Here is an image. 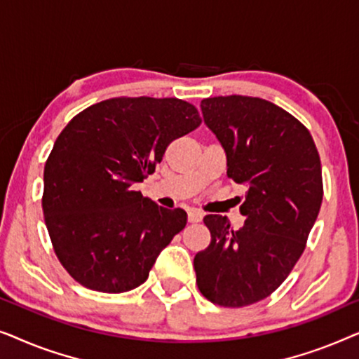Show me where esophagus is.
Returning <instances> with one entry per match:
<instances>
[{"mask_svg": "<svg viewBox=\"0 0 359 359\" xmlns=\"http://www.w3.org/2000/svg\"><path fill=\"white\" fill-rule=\"evenodd\" d=\"M188 220L189 222H201L203 220V212L198 209H191L188 212Z\"/></svg>", "mask_w": 359, "mask_h": 359, "instance_id": "1", "label": "esophagus"}]
</instances>
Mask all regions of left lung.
<instances>
[{
    "label": "left lung",
    "mask_w": 359,
    "mask_h": 359,
    "mask_svg": "<svg viewBox=\"0 0 359 359\" xmlns=\"http://www.w3.org/2000/svg\"><path fill=\"white\" fill-rule=\"evenodd\" d=\"M201 111L247 194L238 230L204 217L210 243L194 257L196 283L210 302L250 306L281 286L306 248L323 198L320 156L306 127L262 97H208Z\"/></svg>",
    "instance_id": "obj_1"
}]
</instances>
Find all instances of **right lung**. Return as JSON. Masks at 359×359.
<instances>
[{"label":"right lung","instance_id":"right-lung-1","mask_svg":"<svg viewBox=\"0 0 359 359\" xmlns=\"http://www.w3.org/2000/svg\"><path fill=\"white\" fill-rule=\"evenodd\" d=\"M199 124L189 102L147 96L101 101L68 122L43 168L42 209L53 250L75 281L111 294L147 281L188 214L161 208L132 184Z\"/></svg>","mask_w":359,"mask_h":359}]
</instances>
